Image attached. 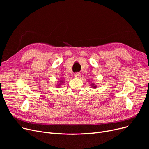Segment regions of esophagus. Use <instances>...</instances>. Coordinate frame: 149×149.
Masks as SVG:
<instances>
[{"label":"esophagus","instance_id":"esophagus-1","mask_svg":"<svg viewBox=\"0 0 149 149\" xmlns=\"http://www.w3.org/2000/svg\"><path fill=\"white\" fill-rule=\"evenodd\" d=\"M80 76H81V74L79 73V72H77V73L75 74V77L76 78H79Z\"/></svg>","mask_w":149,"mask_h":149}]
</instances>
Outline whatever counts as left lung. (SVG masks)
<instances>
[{
  "label": "left lung",
  "mask_w": 149,
  "mask_h": 149,
  "mask_svg": "<svg viewBox=\"0 0 149 149\" xmlns=\"http://www.w3.org/2000/svg\"><path fill=\"white\" fill-rule=\"evenodd\" d=\"M91 88H93V89H95L97 86V85H95L94 83H92V84H91Z\"/></svg>",
  "instance_id": "8db88e82"
}]
</instances>
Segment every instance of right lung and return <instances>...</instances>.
Returning <instances> with one entry per match:
<instances>
[{"instance_id":"1","label":"right lung","mask_w":149,"mask_h":149,"mask_svg":"<svg viewBox=\"0 0 149 149\" xmlns=\"http://www.w3.org/2000/svg\"><path fill=\"white\" fill-rule=\"evenodd\" d=\"M64 81H65V80H63V79L60 80L58 81V83H58V84H57V88H59L60 87L61 84H63Z\"/></svg>"}]
</instances>
